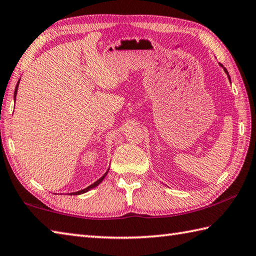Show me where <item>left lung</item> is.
Masks as SVG:
<instances>
[{
	"label": "left lung",
	"mask_w": 256,
	"mask_h": 256,
	"mask_svg": "<svg viewBox=\"0 0 256 256\" xmlns=\"http://www.w3.org/2000/svg\"><path fill=\"white\" fill-rule=\"evenodd\" d=\"M221 66H223V65H222V64H221ZM224 68V71H225V72H226V74H228V78H230V75H228V70H226V68ZM230 81H231V78H230Z\"/></svg>",
	"instance_id": "8db88e82"
}]
</instances>
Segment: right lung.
Masks as SVG:
<instances>
[{"mask_svg":"<svg viewBox=\"0 0 256 256\" xmlns=\"http://www.w3.org/2000/svg\"><path fill=\"white\" fill-rule=\"evenodd\" d=\"M18 82H20V80H18ZM18 84H16V86H15V91H14V98H16V93H18ZM108 170L106 171V173H105L102 178H100L96 182H94L92 185H90V186H88L86 188H84V190H81V191H78V192H74V193H71V195H78V194H83V193H85V192H88V191H90V190L91 188H95V186H98V185L101 183L103 180H104V178L106 176V174H108Z\"/></svg>","mask_w":256,"mask_h":256,"instance_id":"add662e5","label":"right lung"}]
</instances>
